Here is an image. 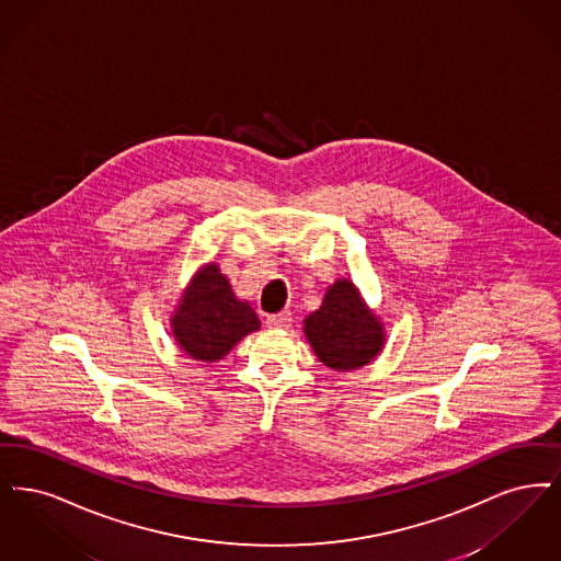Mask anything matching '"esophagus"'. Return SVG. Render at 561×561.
<instances>
[{
    "instance_id": "esophagus-1",
    "label": "esophagus",
    "mask_w": 561,
    "mask_h": 561,
    "mask_svg": "<svg viewBox=\"0 0 561 561\" xmlns=\"http://www.w3.org/2000/svg\"><path fill=\"white\" fill-rule=\"evenodd\" d=\"M291 312L283 310L278 314H272V317L266 318V324H268L270 329H287L291 324Z\"/></svg>"
}]
</instances>
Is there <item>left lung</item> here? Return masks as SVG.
<instances>
[{
  "label": "left lung",
  "mask_w": 561,
  "mask_h": 561,
  "mask_svg": "<svg viewBox=\"0 0 561 561\" xmlns=\"http://www.w3.org/2000/svg\"><path fill=\"white\" fill-rule=\"evenodd\" d=\"M304 333L320 363L342 373L368 365L386 342L383 322L347 278L327 289L322 306L304 320Z\"/></svg>",
  "instance_id": "left-lung-1"
}]
</instances>
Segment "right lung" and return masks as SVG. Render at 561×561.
I'll use <instances>...</instances> for the list:
<instances>
[{"mask_svg":"<svg viewBox=\"0 0 561 561\" xmlns=\"http://www.w3.org/2000/svg\"><path fill=\"white\" fill-rule=\"evenodd\" d=\"M257 329L260 318L247 301L237 299L218 264L196 272L171 317L175 343L201 363L221 360L244 335Z\"/></svg>","mask_w":561,"mask_h":561,"instance_id":"add662e5","label":"right lung"}]
</instances>
